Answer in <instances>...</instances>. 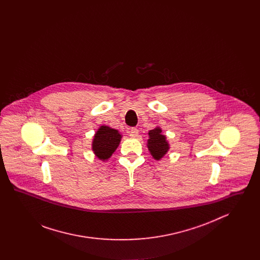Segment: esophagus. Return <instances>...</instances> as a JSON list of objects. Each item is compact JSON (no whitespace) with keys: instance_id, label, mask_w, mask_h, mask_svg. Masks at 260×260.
I'll list each match as a JSON object with an SVG mask.
<instances>
[{"instance_id":"obj_1","label":"esophagus","mask_w":260,"mask_h":260,"mask_svg":"<svg viewBox=\"0 0 260 260\" xmlns=\"http://www.w3.org/2000/svg\"><path fill=\"white\" fill-rule=\"evenodd\" d=\"M128 135L132 136V137H136L138 135V129L136 127H132L128 129Z\"/></svg>"}]
</instances>
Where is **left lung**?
Here are the masks:
<instances>
[{"instance_id": "1", "label": "left lung", "mask_w": 260, "mask_h": 260, "mask_svg": "<svg viewBox=\"0 0 260 260\" xmlns=\"http://www.w3.org/2000/svg\"><path fill=\"white\" fill-rule=\"evenodd\" d=\"M147 146L151 155L156 160L161 159L169 151V143L166 139V136L161 135V129L160 127H156L149 132Z\"/></svg>"}]
</instances>
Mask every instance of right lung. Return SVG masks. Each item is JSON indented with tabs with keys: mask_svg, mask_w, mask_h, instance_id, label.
<instances>
[{
	"mask_svg": "<svg viewBox=\"0 0 260 260\" xmlns=\"http://www.w3.org/2000/svg\"><path fill=\"white\" fill-rule=\"evenodd\" d=\"M122 136L117 129L107 125H101L94 135L92 141V151L96 157L105 161L109 159L115 150L119 146Z\"/></svg>",
	"mask_w": 260,
	"mask_h": 260,
	"instance_id": "add662e5",
	"label": "right lung"
}]
</instances>
